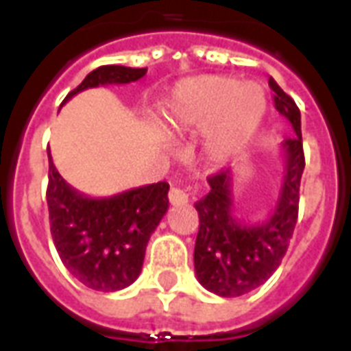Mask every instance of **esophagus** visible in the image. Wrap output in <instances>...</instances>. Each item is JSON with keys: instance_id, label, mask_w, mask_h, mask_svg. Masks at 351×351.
Instances as JSON below:
<instances>
[{"instance_id": "obj_1", "label": "esophagus", "mask_w": 351, "mask_h": 351, "mask_svg": "<svg viewBox=\"0 0 351 351\" xmlns=\"http://www.w3.org/2000/svg\"><path fill=\"white\" fill-rule=\"evenodd\" d=\"M169 202L171 206H184V204L189 202V193H187V189L173 186L169 189Z\"/></svg>"}]
</instances>
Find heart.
I'll return each mask as SVG.
<instances>
[{"mask_svg": "<svg viewBox=\"0 0 351 351\" xmlns=\"http://www.w3.org/2000/svg\"><path fill=\"white\" fill-rule=\"evenodd\" d=\"M261 85L222 74H204L176 85L164 107L165 131L178 136L202 129V151L220 164L242 151L266 117Z\"/></svg>", "mask_w": 351, "mask_h": 351, "instance_id": "1", "label": "heart"}]
</instances>
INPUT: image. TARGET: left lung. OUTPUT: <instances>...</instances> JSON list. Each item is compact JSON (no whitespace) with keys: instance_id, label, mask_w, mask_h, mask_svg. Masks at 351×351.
<instances>
[{"instance_id":"8db88e82","label":"left lung","mask_w":351,"mask_h":351,"mask_svg":"<svg viewBox=\"0 0 351 351\" xmlns=\"http://www.w3.org/2000/svg\"><path fill=\"white\" fill-rule=\"evenodd\" d=\"M277 111L288 118L295 136L282 142L284 180L275 211L262 224H250L233 215L230 169L208 178L211 191L200 198L195 273L204 288L220 297H240L258 288L280 266L299 217L300 178L304 171V151L297 104L269 78Z\"/></svg>"}]
</instances>
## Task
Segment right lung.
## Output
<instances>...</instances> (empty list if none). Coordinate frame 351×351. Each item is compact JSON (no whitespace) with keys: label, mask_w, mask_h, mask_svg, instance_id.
I'll use <instances>...</instances> for the list:
<instances>
[{"label":"right lung","mask_w":351,"mask_h":351,"mask_svg":"<svg viewBox=\"0 0 351 351\" xmlns=\"http://www.w3.org/2000/svg\"><path fill=\"white\" fill-rule=\"evenodd\" d=\"M147 69L104 65L85 76L63 104L82 90L109 84H131ZM49 153L47 206L51 234L69 273L96 291L131 286L142 271L145 247L169 208V184L134 187L109 198H90L63 180Z\"/></svg>","instance_id":"obj_1"}]
</instances>
